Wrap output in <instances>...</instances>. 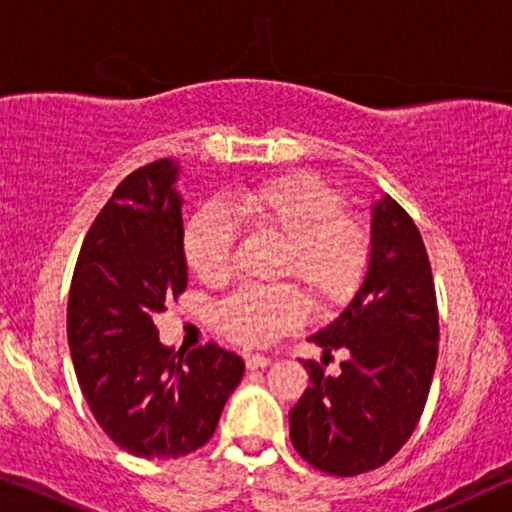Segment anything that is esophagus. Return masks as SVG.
Returning a JSON list of instances; mask_svg holds the SVG:
<instances>
[{
	"label": "esophagus",
	"mask_w": 512,
	"mask_h": 512,
	"mask_svg": "<svg viewBox=\"0 0 512 512\" xmlns=\"http://www.w3.org/2000/svg\"><path fill=\"white\" fill-rule=\"evenodd\" d=\"M245 365H248V370H262V367L271 365V358H267V356H248V358H245Z\"/></svg>",
	"instance_id": "1"
}]
</instances>
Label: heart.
I'll list each match as a JSON object with an SVG mask.
<instances>
[{"label": "heart", "instance_id": "heart-1", "mask_svg": "<svg viewBox=\"0 0 512 512\" xmlns=\"http://www.w3.org/2000/svg\"><path fill=\"white\" fill-rule=\"evenodd\" d=\"M236 222L281 241L278 276H295L320 309L349 302L370 262V231L344 213V199L318 177L299 173L241 192L227 210L201 208L185 229L189 269L203 283L227 281L234 264ZM306 299L295 285H245L215 309L231 344L264 349L302 327Z\"/></svg>", "mask_w": 512, "mask_h": 512}]
</instances>
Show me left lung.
I'll use <instances>...</instances> for the list:
<instances>
[{
    "mask_svg": "<svg viewBox=\"0 0 512 512\" xmlns=\"http://www.w3.org/2000/svg\"><path fill=\"white\" fill-rule=\"evenodd\" d=\"M370 262L349 306L309 342L344 351L339 377L302 360L309 388L290 440L323 473L351 478L400 452L424 412L438 360V304L417 224L391 196L372 206Z\"/></svg>",
    "mask_w": 512,
    "mask_h": 512,
    "instance_id": "8db88e82",
    "label": "left lung"
}]
</instances>
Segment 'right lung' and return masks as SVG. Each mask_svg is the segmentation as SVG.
Instances as JSON below:
<instances>
[{"instance_id":"obj_1","label":"right lung","mask_w":512,"mask_h":512,"mask_svg":"<svg viewBox=\"0 0 512 512\" xmlns=\"http://www.w3.org/2000/svg\"><path fill=\"white\" fill-rule=\"evenodd\" d=\"M180 166L161 159L114 189L81 245L67 342L81 393L128 454L177 459L213 438L243 360L217 344L163 346L156 318L187 288Z\"/></svg>"}]
</instances>
